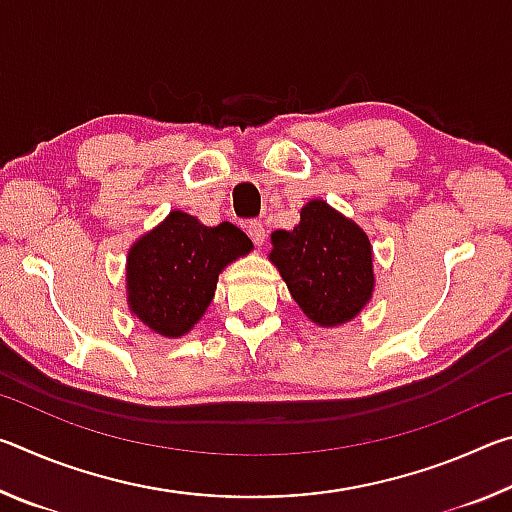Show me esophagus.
<instances>
[{
    "label": "esophagus",
    "mask_w": 512,
    "mask_h": 512,
    "mask_svg": "<svg viewBox=\"0 0 512 512\" xmlns=\"http://www.w3.org/2000/svg\"><path fill=\"white\" fill-rule=\"evenodd\" d=\"M246 232H248V237L253 239V244H257V246L264 244L266 230H264L262 221H248V223H246Z\"/></svg>",
    "instance_id": "esophagus-1"
}]
</instances>
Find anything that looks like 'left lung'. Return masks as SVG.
Here are the masks:
<instances>
[{"label":"left lung","mask_w":512,"mask_h":512,"mask_svg":"<svg viewBox=\"0 0 512 512\" xmlns=\"http://www.w3.org/2000/svg\"><path fill=\"white\" fill-rule=\"evenodd\" d=\"M271 241L268 257L316 325L348 323L370 300L375 275L366 232L325 201L307 203L296 228L275 230Z\"/></svg>","instance_id":"1"}]
</instances>
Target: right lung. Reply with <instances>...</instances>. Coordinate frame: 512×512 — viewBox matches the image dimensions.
Masks as SVG:
<instances>
[{"label":"right lung","mask_w":512,"mask_h":512,"mask_svg":"<svg viewBox=\"0 0 512 512\" xmlns=\"http://www.w3.org/2000/svg\"><path fill=\"white\" fill-rule=\"evenodd\" d=\"M250 248L237 225L207 228L192 214L171 212L128 253V305L153 332L183 336L210 307L219 273Z\"/></svg>","instance_id":"obj_1"}]
</instances>
